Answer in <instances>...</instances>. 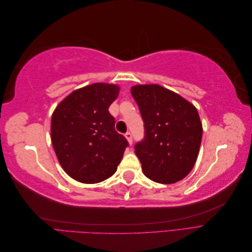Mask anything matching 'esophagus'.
Masks as SVG:
<instances>
[{"mask_svg": "<svg viewBox=\"0 0 252 252\" xmlns=\"http://www.w3.org/2000/svg\"><path fill=\"white\" fill-rule=\"evenodd\" d=\"M125 138L127 139V141H128V143L129 144H132V133L131 132H127L126 134H125Z\"/></svg>", "mask_w": 252, "mask_h": 252, "instance_id": "esophagus-1", "label": "esophagus"}]
</instances>
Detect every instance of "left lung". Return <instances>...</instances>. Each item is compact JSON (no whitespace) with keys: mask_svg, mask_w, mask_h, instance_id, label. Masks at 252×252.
Listing matches in <instances>:
<instances>
[{"mask_svg":"<svg viewBox=\"0 0 252 252\" xmlns=\"http://www.w3.org/2000/svg\"><path fill=\"white\" fill-rule=\"evenodd\" d=\"M145 136L134 146L144 174L159 184H173L192 170L203 127L194 106L158 84L132 86Z\"/></svg>","mask_w":252,"mask_h":252,"instance_id":"1","label":"left lung"}]
</instances>
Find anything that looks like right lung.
Returning <instances> with one entry per match:
<instances>
[{"label": "right lung", "instance_id": "right-lung-1", "mask_svg": "<svg viewBox=\"0 0 252 252\" xmlns=\"http://www.w3.org/2000/svg\"><path fill=\"white\" fill-rule=\"evenodd\" d=\"M120 93L116 84L94 83L72 91L52 113L51 142L64 171L73 180L95 184L117 171L128 142L114 129L109 106Z\"/></svg>", "mask_w": 252, "mask_h": 252}]
</instances>
